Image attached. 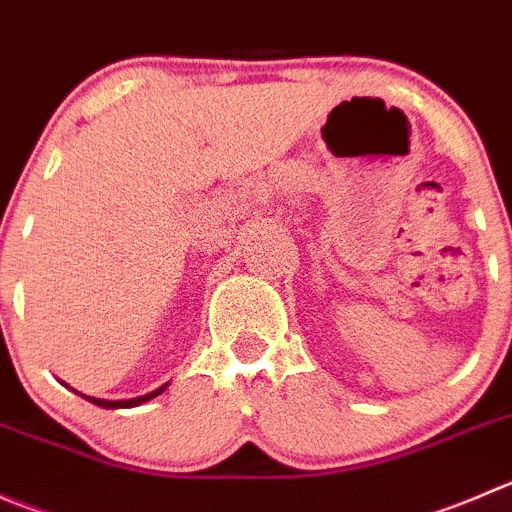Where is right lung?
Wrapping results in <instances>:
<instances>
[{"instance_id": "obj_1", "label": "right lung", "mask_w": 512, "mask_h": 512, "mask_svg": "<svg viewBox=\"0 0 512 512\" xmlns=\"http://www.w3.org/2000/svg\"><path fill=\"white\" fill-rule=\"evenodd\" d=\"M167 385H170V382H167ZM167 385H162V388H157V390H152V393L142 395V398H132V400H99V398H89V395H84V400H89V403L99 405V408H107V410H117V408H137V405L147 403V400H152V398H157V395H160V393H165Z\"/></svg>"}]
</instances>
